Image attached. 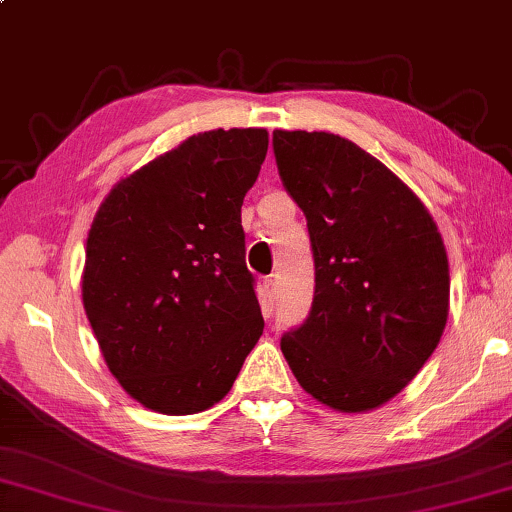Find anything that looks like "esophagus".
Instances as JSON below:
<instances>
[{"mask_svg": "<svg viewBox=\"0 0 512 512\" xmlns=\"http://www.w3.org/2000/svg\"><path fill=\"white\" fill-rule=\"evenodd\" d=\"M259 294H262V301L271 308L273 299H276V280H273V278H264V280H262V289H259Z\"/></svg>", "mask_w": 512, "mask_h": 512, "instance_id": "34e87169", "label": "esophagus"}]
</instances>
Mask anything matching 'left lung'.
<instances>
[{"mask_svg":"<svg viewBox=\"0 0 512 512\" xmlns=\"http://www.w3.org/2000/svg\"><path fill=\"white\" fill-rule=\"evenodd\" d=\"M273 151L315 257L310 317L280 349L324 407L372 411L421 372L446 329L444 239L414 190L352 140L273 131Z\"/></svg>","mask_w":512,"mask_h":512,"instance_id":"8db88e82","label":"left lung"}]
</instances>
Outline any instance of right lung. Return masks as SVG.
Returning a JSON list of instances; mask_svg holds the SVG:
<instances>
[{
	"label": "right lung",
	"mask_w": 512,
	"mask_h": 512,
	"mask_svg": "<svg viewBox=\"0 0 512 512\" xmlns=\"http://www.w3.org/2000/svg\"><path fill=\"white\" fill-rule=\"evenodd\" d=\"M266 149V128L190 135L114 183L96 211L82 303L112 377L142 407H213L264 331L241 204Z\"/></svg>",
	"instance_id": "1"
}]
</instances>
